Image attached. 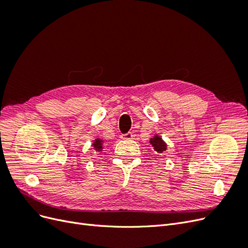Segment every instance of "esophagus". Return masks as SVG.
Wrapping results in <instances>:
<instances>
[{
  "instance_id": "1",
  "label": "esophagus",
  "mask_w": 248,
  "mask_h": 248,
  "mask_svg": "<svg viewBox=\"0 0 248 248\" xmlns=\"http://www.w3.org/2000/svg\"><path fill=\"white\" fill-rule=\"evenodd\" d=\"M121 139L122 140H131V139H133V134H132V132H127V133L121 134Z\"/></svg>"
}]
</instances>
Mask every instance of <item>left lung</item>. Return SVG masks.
<instances>
[{
  "label": "left lung",
  "mask_w": 248,
  "mask_h": 248,
  "mask_svg": "<svg viewBox=\"0 0 248 248\" xmlns=\"http://www.w3.org/2000/svg\"><path fill=\"white\" fill-rule=\"evenodd\" d=\"M150 142H151L152 146L154 147V150L156 152L161 153L167 150V144L158 136H155L154 138H152L151 140H150Z\"/></svg>",
  "instance_id": "8db88e82"
}]
</instances>
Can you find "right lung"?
<instances>
[{
  "label": "right lung",
  "mask_w": 248,
  "mask_h": 248,
  "mask_svg": "<svg viewBox=\"0 0 248 248\" xmlns=\"http://www.w3.org/2000/svg\"><path fill=\"white\" fill-rule=\"evenodd\" d=\"M93 146H94V148H95L96 150H98V151H101V149H102V140H99V139L95 140Z\"/></svg>",
  "instance_id": "add662e5"
}]
</instances>
